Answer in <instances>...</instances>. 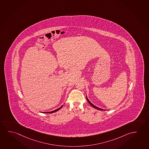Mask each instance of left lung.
Instances as JSON below:
<instances>
[{
    "label": "left lung",
    "mask_w": 149,
    "mask_h": 149,
    "mask_svg": "<svg viewBox=\"0 0 149 149\" xmlns=\"http://www.w3.org/2000/svg\"><path fill=\"white\" fill-rule=\"evenodd\" d=\"M86 99H87V100H88V102L90 104V105L91 106H92L93 108H95V109H98V110H101V111H106V110H104V109H101V108H98V107H97L96 106H95V105H94L91 102H90V100H88V97H87V96H86Z\"/></svg>",
    "instance_id": "1"
}]
</instances>
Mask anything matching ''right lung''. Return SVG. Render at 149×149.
<instances>
[{
    "label": "right lung",
    "mask_w": 149,
    "mask_h": 149,
    "mask_svg": "<svg viewBox=\"0 0 149 149\" xmlns=\"http://www.w3.org/2000/svg\"><path fill=\"white\" fill-rule=\"evenodd\" d=\"M63 106H61V107H59V108L56 109V110H55L54 111H50V112H42V113H54L55 112H56V111H58V110H59V109H61Z\"/></svg>",
    "instance_id": "add662e5"
}]
</instances>
